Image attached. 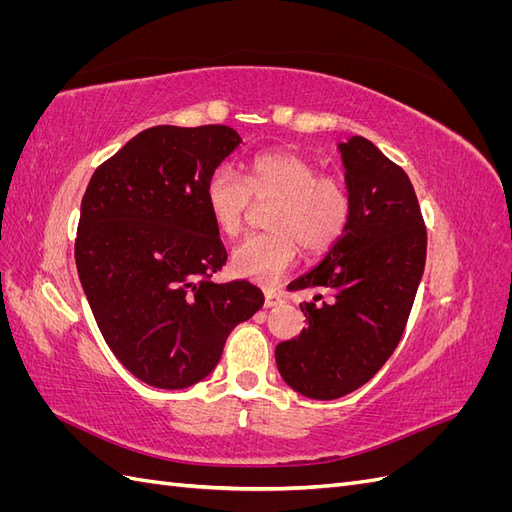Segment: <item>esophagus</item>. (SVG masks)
<instances>
[{
  "instance_id": "34e87169",
  "label": "esophagus",
  "mask_w": 512,
  "mask_h": 512,
  "mask_svg": "<svg viewBox=\"0 0 512 512\" xmlns=\"http://www.w3.org/2000/svg\"><path fill=\"white\" fill-rule=\"evenodd\" d=\"M286 301H284V297L280 292H265V307H280V305H284Z\"/></svg>"
}]
</instances>
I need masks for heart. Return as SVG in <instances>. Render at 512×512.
Here are the masks:
<instances>
[{
	"instance_id": "1",
	"label": "heart",
	"mask_w": 512,
	"mask_h": 512,
	"mask_svg": "<svg viewBox=\"0 0 512 512\" xmlns=\"http://www.w3.org/2000/svg\"><path fill=\"white\" fill-rule=\"evenodd\" d=\"M252 198L273 203L267 235L247 237L230 254V269L245 280L271 286L305 252H324L344 235L350 196L337 177L318 175L314 162L292 151H269L247 166L245 181L228 166L215 168L205 185L211 218L226 237L245 226Z\"/></svg>"
}]
</instances>
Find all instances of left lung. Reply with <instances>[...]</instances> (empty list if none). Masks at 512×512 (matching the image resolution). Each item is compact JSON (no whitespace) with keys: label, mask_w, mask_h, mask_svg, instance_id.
I'll use <instances>...</instances> for the list:
<instances>
[{"label":"left lung","mask_w":512,"mask_h":512,"mask_svg":"<svg viewBox=\"0 0 512 512\" xmlns=\"http://www.w3.org/2000/svg\"><path fill=\"white\" fill-rule=\"evenodd\" d=\"M350 215L318 267L290 288H324L301 303L307 329L277 344L275 363L292 391L344 397L376 376L406 329L425 271L427 232L408 175L363 136L337 143Z\"/></svg>","instance_id":"1"}]
</instances>
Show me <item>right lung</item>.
Instances as JSON below:
<instances>
[{
    "label": "right lung",
    "instance_id": "1",
    "mask_svg": "<svg viewBox=\"0 0 512 512\" xmlns=\"http://www.w3.org/2000/svg\"><path fill=\"white\" fill-rule=\"evenodd\" d=\"M228 126H156L96 168L74 258L106 346L141 382L188 389L226 337L265 303L250 282L215 284L226 262L205 200L209 175L241 145Z\"/></svg>",
    "mask_w": 512,
    "mask_h": 512
}]
</instances>
